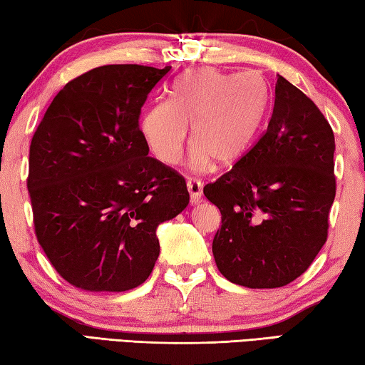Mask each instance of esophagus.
Segmentation results:
<instances>
[{
  "label": "esophagus",
  "instance_id": "1",
  "mask_svg": "<svg viewBox=\"0 0 365 365\" xmlns=\"http://www.w3.org/2000/svg\"><path fill=\"white\" fill-rule=\"evenodd\" d=\"M187 188L190 193V201L191 205H197L202 200V185L197 178H188Z\"/></svg>",
  "mask_w": 365,
  "mask_h": 365
}]
</instances>
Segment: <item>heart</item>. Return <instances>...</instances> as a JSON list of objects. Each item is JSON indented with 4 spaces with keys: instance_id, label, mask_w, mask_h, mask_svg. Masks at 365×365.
Returning <instances> with one entry per match:
<instances>
[{
    "instance_id": "heart-1",
    "label": "heart",
    "mask_w": 365,
    "mask_h": 365,
    "mask_svg": "<svg viewBox=\"0 0 365 365\" xmlns=\"http://www.w3.org/2000/svg\"><path fill=\"white\" fill-rule=\"evenodd\" d=\"M265 110V91L250 73L230 76L214 67L183 72L170 88V101L148 106L140 130L150 151L172 165L180 158L191 123L190 165L211 168L214 159L233 164L255 141Z\"/></svg>"
}]
</instances>
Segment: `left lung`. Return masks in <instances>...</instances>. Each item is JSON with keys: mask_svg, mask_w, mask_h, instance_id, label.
Returning <instances> with one entry per match:
<instances>
[{"mask_svg": "<svg viewBox=\"0 0 365 365\" xmlns=\"http://www.w3.org/2000/svg\"><path fill=\"white\" fill-rule=\"evenodd\" d=\"M333 153L324 114L277 76L267 130L230 172L205 187L222 214L212 255L228 282L279 288L304 274L327 242Z\"/></svg>", "mask_w": 365, "mask_h": 365, "instance_id": "1", "label": "left lung"}]
</instances>
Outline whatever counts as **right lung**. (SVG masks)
I'll return each instance as SVG.
<instances>
[{
	"mask_svg": "<svg viewBox=\"0 0 365 365\" xmlns=\"http://www.w3.org/2000/svg\"><path fill=\"white\" fill-rule=\"evenodd\" d=\"M170 69L113 64L73 78L30 143L36 238L58 274L85 292L141 285L159 256L156 228L190 202L185 178L148 156L138 123Z\"/></svg>",
	"mask_w": 365,
	"mask_h": 365,
	"instance_id": "add662e5",
	"label": "right lung"
}]
</instances>
